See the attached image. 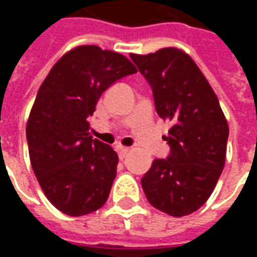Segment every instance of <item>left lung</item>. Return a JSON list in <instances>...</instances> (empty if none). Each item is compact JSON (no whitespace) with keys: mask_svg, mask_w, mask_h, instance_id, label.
<instances>
[{"mask_svg":"<svg viewBox=\"0 0 257 257\" xmlns=\"http://www.w3.org/2000/svg\"><path fill=\"white\" fill-rule=\"evenodd\" d=\"M128 59L95 45L60 58L40 86L26 126L31 168L49 202L68 216L106 204L117 176L111 135L97 134L88 118L104 90L132 74Z\"/></svg>","mask_w":257,"mask_h":257,"instance_id":"8db88e82","label":"left lung"}]
</instances>
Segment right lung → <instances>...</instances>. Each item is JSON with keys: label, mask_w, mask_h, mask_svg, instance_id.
<instances>
[{"label": "right lung", "mask_w": 257, "mask_h": 257, "mask_svg": "<svg viewBox=\"0 0 257 257\" xmlns=\"http://www.w3.org/2000/svg\"><path fill=\"white\" fill-rule=\"evenodd\" d=\"M156 110L169 119L167 158L154 160L142 187L154 208L175 217L208 201L226 162L228 125L219 100L193 60L173 49L136 56Z\"/></svg>", "instance_id": "right-lung-1"}]
</instances>
